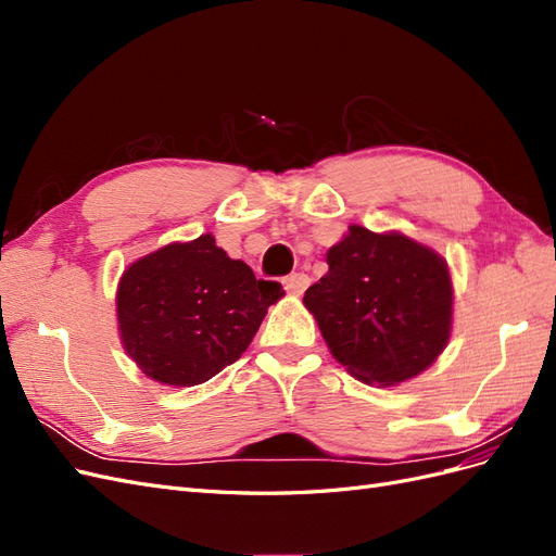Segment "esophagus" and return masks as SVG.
Here are the masks:
<instances>
[{"label":"esophagus","mask_w":556,"mask_h":556,"mask_svg":"<svg viewBox=\"0 0 556 556\" xmlns=\"http://www.w3.org/2000/svg\"><path fill=\"white\" fill-rule=\"evenodd\" d=\"M308 282H311V278L299 271V274H290L288 278H285V288H288V292H292V294H301L308 288Z\"/></svg>","instance_id":"1"}]
</instances>
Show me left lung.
<instances>
[{
  "label": "left lung",
  "mask_w": 556,
  "mask_h": 556,
  "mask_svg": "<svg viewBox=\"0 0 556 556\" xmlns=\"http://www.w3.org/2000/svg\"><path fill=\"white\" fill-rule=\"evenodd\" d=\"M327 264L304 304L352 376L396 384L441 355L450 339L452 282L433 250L352 225L329 248Z\"/></svg>",
  "instance_id": "obj_1"
}]
</instances>
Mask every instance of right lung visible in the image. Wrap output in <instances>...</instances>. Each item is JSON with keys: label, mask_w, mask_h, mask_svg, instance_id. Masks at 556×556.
<instances>
[{"label": "right lung", "mask_w": 556, "mask_h": 556, "mask_svg": "<svg viewBox=\"0 0 556 556\" xmlns=\"http://www.w3.org/2000/svg\"><path fill=\"white\" fill-rule=\"evenodd\" d=\"M280 294V282L257 280L204 233L127 268L117 288V323L127 355L146 376L192 387L243 355Z\"/></svg>", "instance_id": "right-lung-1"}]
</instances>
